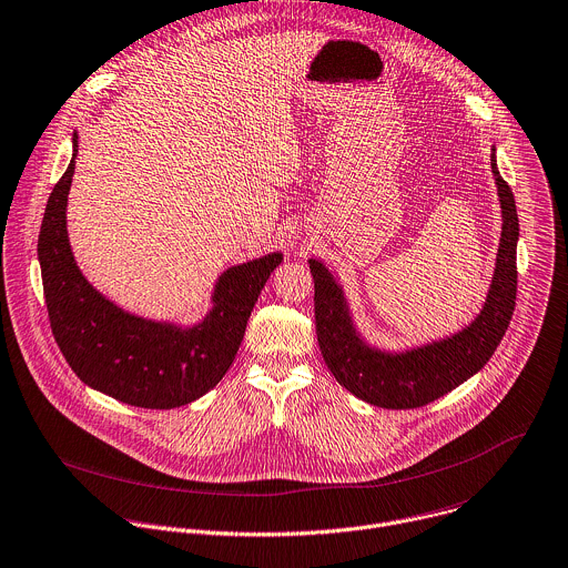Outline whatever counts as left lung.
I'll use <instances>...</instances> for the list:
<instances>
[{
    "instance_id": "1",
    "label": "left lung",
    "mask_w": 568,
    "mask_h": 568,
    "mask_svg": "<svg viewBox=\"0 0 568 568\" xmlns=\"http://www.w3.org/2000/svg\"><path fill=\"white\" fill-rule=\"evenodd\" d=\"M490 166L504 225L484 310L466 329L402 354L374 349L356 334L343 292L332 274L323 263L310 261L318 347L334 379L354 397L388 410L422 408L470 379L497 349L515 310L519 221L510 186L499 175L495 149Z\"/></svg>"
}]
</instances>
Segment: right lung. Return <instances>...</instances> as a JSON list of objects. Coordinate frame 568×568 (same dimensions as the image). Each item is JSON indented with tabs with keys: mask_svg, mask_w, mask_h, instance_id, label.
<instances>
[{
	"mask_svg": "<svg viewBox=\"0 0 568 568\" xmlns=\"http://www.w3.org/2000/svg\"><path fill=\"white\" fill-rule=\"evenodd\" d=\"M73 158L53 186L42 219L38 258L53 336L80 382L122 404L169 410L210 393L230 369L254 303L283 254L230 267L216 283L214 310L182 329L133 316L82 276L67 236V199Z\"/></svg>",
	"mask_w": 568,
	"mask_h": 568,
	"instance_id": "obj_1",
	"label": "right lung"
}]
</instances>
